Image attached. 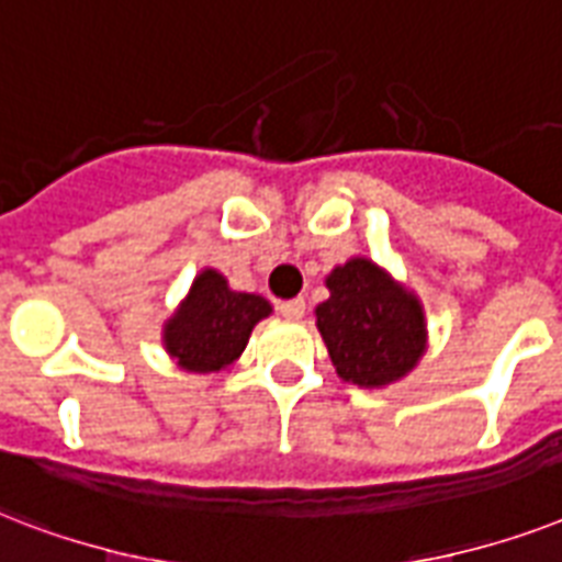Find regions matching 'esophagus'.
Wrapping results in <instances>:
<instances>
[{
  "label": "esophagus",
  "mask_w": 562,
  "mask_h": 562,
  "mask_svg": "<svg viewBox=\"0 0 562 562\" xmlns=\"http://www.w3.org/2000/svg\"><path fill=\"white\" fill-rule=\"evenodd\" d=\"M278 313L284 316V319H302L304 316V299H290V302L278 304Z\"/></svg>",
  "instance_id": "esophagus-1"
}]
</instances>
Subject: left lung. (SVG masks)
I'll use <instances>...</instances> for the list:
<instances>
[{
    "label": "left lung",
    "mask_w": 562,
    "mask_h": 562,
    "mask_svg": "<svg viewBox=\"0 0 562 562\" xmlns=\"http://www.w3.org/2000/svg\"><path fill=\"white\" fill-rule=\"evenodd\" d=\"M330 295L316 328L342 381L384 386L404 378L425 351V311L416 295L367 258H351L325 278Z\"/></svg>",
    "instance_id": "left-lung-1"
}]
</instances>
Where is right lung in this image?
Masks as SVG:
<instances>
[{"mask_svg": "<svg viewBox=\"0 0 562 562\" xmlns=\"http://www.w3.org/2000/svg\"><path fill=\"white\" fill-rule=\"evenodd\" d=\"M272 313L263 295L237 293L216 269H202L164 325V349L187 372H222L240 358L251 328Z\"/></svg>", "mask_w": 562, "mask_h": 562, "instance_id": "add662e5", "label": "right lung"}]
</instances>
